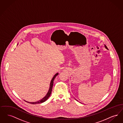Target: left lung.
<instances>
[{
	"mask_svg": "<svg viewBox=\"0 0 123 123\" xmlns=\"http://www.w3.org/2000/svg\"><path fill=\"white\" fill-rule=\"evenodd\" d=\"M105 47L106 48V49H108V48H107V47H106V46H105Z\"/></svg>",
	"mask_w": 123,
	"mask_h": 123,
	"instance_id": "8db88e82",
	"label": "left lung"
}]
</instances>
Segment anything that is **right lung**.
<instances>
[{"label": "right lung", "instance_id": "obj_1", "mask_svg": "<svg viewBox=\"0 0 123 123\" xmlns=\"http://www.w3.org/2000/svg\"><path fill=\"white\" fill-rule=\"evenodd\" d=\"M58 75V73H57V74H56L54 75V76H53V79H52V81H51V83H50V88H49V91H48V93H47V95H46L43 99H41V100H39V101H38L35 102H28V101H26L25 100H24V101H25L27 102H28V103H30V104H39V103H43V102H45L46 100H47V99H48V98L49 97V96H50L51 94V93H52V88H53V81H54L55 78L56 77V76H57Z\"/></svg>", "mask_w": 123, "mask_h": 123}]
</instances>
